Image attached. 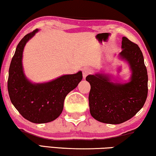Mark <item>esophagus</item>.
<instances>
[{
    "mask_svg": "<svg viewBox=\"0 0 156 156\" xmlns=\"http://www.w3.org/2000/svg\"><path fill=\"white\" fill-rule=\"evenodd\" d=\"M90 73H91V69L89 68H84L83 70V76L85 78L88 75L90 74Z\"/></svg>",
    "mask_w": 156,
    "mask_h": 156,
    "instance_id": "esophagus-1",
    "label": "esophagus"
}]
</instances>
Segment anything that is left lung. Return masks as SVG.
Instances as JSON below:
<instances>
[{"instance_id": "left-lung-1", "label": "left lung", "mask_w": 156, "mask_h": 156, "mask_svg": "<svg viewBox=\"0 0 156 156\" xmlns=\"http://www.w3.org/2000/svg\"><path fill=\"white\" fill-rule=\"evenodd\" d=\"M122 48L120 57L129 62L132 70L130 81L113 83L102 74L86 78L90 85V113L103 123L117 125L131 119L142 109L147 96L148 78L142 51L125 37H122Z\"/></svg>"}]
</instances>
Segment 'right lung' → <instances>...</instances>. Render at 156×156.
Instances as JSON below:
<instances>
[{
  "mask_svg": "<svg viewBox=\"0 0 156 156\" xmlns=\"http://www.w3.org/2000/svg\"><path fill=\"white\" fill-rule=\"evenodd\" d=\"M37 31L27 34L17 45L10 65L8 90L11 103L21 116L33 123L40 124L52 122L60 115L66 96L77 87L83 75L79 71L40 84L29 81L23 72V50Z\"/></svg>",
  "mask_w": 156,
  "mask_h": 156,
  "instance_id": "right-lung-1",
  "label": "right lung"
}]
</instances>
